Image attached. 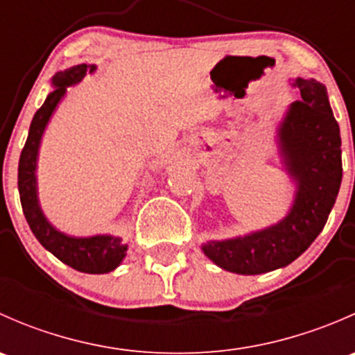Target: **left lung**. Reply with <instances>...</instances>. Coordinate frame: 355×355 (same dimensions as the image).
Returning a JSON list of instances; mask_svg holds the SVG:
<instances>
[{
	"label": "left lung",
	"instance_id": "8db88e82",
	"mask_svg": "<svg viewBox=\"0 0 355 355\" xmlns=\"http://www.w3.org/2000/svg\"><path fill=\"white\" fill-rule=\"evenodd\" d=\"M300 101L292 103L277 128L278 155L295 184L292 206L278 223L244 237L209 241L202 252L221 270L261 275L295 261L327 225L342 184V139L327 87L297 77Z\"/></svg>",
	"mask_w": 355,
	"mask_h": 355
}]
</instances>
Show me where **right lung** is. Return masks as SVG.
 <instances>
[{"label":"right lung","mask_w":355,"mask_h":355,"mask_svg":"<svg viewBox=\"0 0 355 355\" xmlns=\"http://www.w3.org/2000/svg\"><path fill=\"white\" fill-rule=\"evenodd\" d=\"M94 71L96 65L80 63V65L58 71L51 78V85L55 89L48 94L44 105L35 111L31 128H28L27 142L20 155L19 192L25 220H27L32 234L44 249H48L53 256H56L62 263L68 264L73 270L82 271V273L103 275L120 266L121 261L127 256L128 245L123 244L121 237H116V235L71 237L53 227L39 204L37 177H35L42 134H44L55 110L65 98L67 87L78 84L85 77V73H94Z\"/></svg>","instance_id":"obj_1"}]
</instances>
